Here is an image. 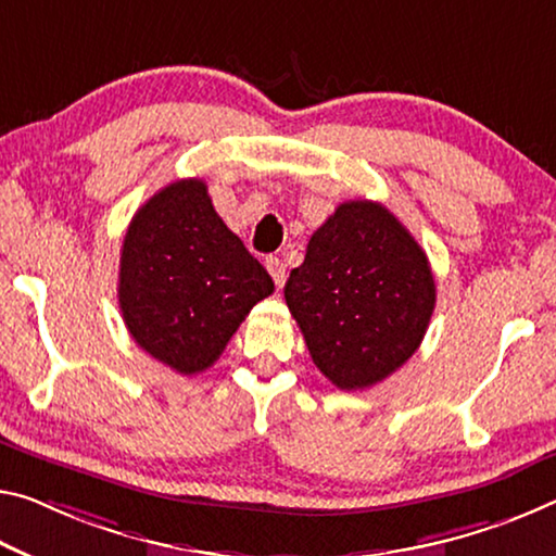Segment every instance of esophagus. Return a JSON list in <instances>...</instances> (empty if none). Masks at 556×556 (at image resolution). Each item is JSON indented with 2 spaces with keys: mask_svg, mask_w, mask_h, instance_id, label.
I'll list each match as a JSON object with an SVG mask.
<instances>
[{
  "mask_svg": "<svg viewBox=\"0 0 556 556\" xmlns=\"http://www.w3.org/2000/svg\"><path fill=\"white\" fill-rule=\"evenodd\" d=\"M264 267H267V271L271 275V279H275V285H277L279 289L285 287V281H287L285 262H281L279 257H267V260H264Z\"/></svg>",
  "mask_w": 556,
  "mask_h": 556,
  "instance_id": "1",
  "label": "esophagus"
}]
</instances>
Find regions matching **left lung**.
Listing matches in <instances>:
<instances>
[{
  "label": "left lung",
  "mask_w": 556,
  "mask_h": 556,
  "mask_svg": "<svg viewBox=\"0 0 556 556\" xmlns=\"http://www.w3.org/2000/svg\"><path fill=\"white\" fill-rule=\"evenodd\" d=\"M285 299L316 368L341 391L371 389L420 346L435 279L381 202L349 200L312 235Z\"/></svg>",
  "instance_id": "left-lung-1"
}]
</instances>
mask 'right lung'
Listing matches in <instances>:
<instances>
[{"label":"right lung","mask_w":556,"mask_h":556,"mask_svg":"<svg viewBox=\"0 0 556 556\" xmlns=\"http://www.w3.org/2000/svg\"><path fill=\"white\" fill-rule=\"evenodd\" d=\"M271 292L275 281L215 213L200 178L165 185L130 219L118 271L123 321L173 371L213 366Z\"/></svg>","instance_id":"obj_1"}]
</instances>
